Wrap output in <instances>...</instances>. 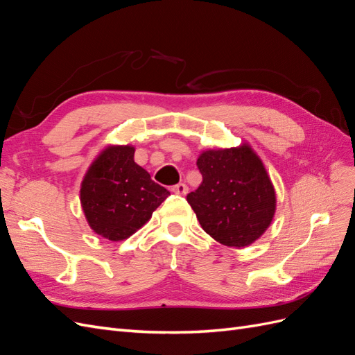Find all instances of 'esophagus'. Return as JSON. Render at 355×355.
<instances>
[{
  "label": "esophagus",
  "mask_w": 355,
  "mask_h": 355,
  "mask_svg": "<svg viewBox=\"0 0 355 355\" xmlns=\"http://www.w3.org/2000/svg\"><path fill=\"white\" fill-rule=\"evenodd\" d=\"M171 191H173L175 194H178V196H187L188 194V187H187V184H178V185L171 188Z\"/></svg>",
  "instance_id": "obj_1"
}]
</instances>
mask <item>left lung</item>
<instances>
[{"instance_id":"left-lung-1","label":"left lung","mask_w":355,"mask_h":355,"mask_svg":"<svg viewBox=\"0 0 355 355\" xmlns=\"http://www.w3.org/2000/svg\"><path fill=\"white\" fill-rule=\"evenodd\" d=\"M197 166L202 182L187 200L201 228L235 249L259 240L274 219L277 196L250 144L206 149L198 155Z\"/></svg>"}]
</instances>
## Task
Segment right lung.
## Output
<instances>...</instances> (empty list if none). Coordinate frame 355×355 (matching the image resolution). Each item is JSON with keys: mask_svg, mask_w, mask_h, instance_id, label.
I'll list each match as a JSON object with an SVG mask.
<instances>
[{"mask_svg": "<svg viewBox=\"0 0 355 355\" xmlns=\"http://www.w3.org/2000/svg\"><path fill=\"white\" fill-rule=\"evenodd\" d=\"M170 192L135 163L133 145H108L83 178L80 201L89 227L101 237L123 241L151 219Z\"/></svg>", "mask_w": 355, "mask_h": 355, "instance_id": "obj_1", "label": "right lung"}]
</instances>
